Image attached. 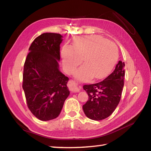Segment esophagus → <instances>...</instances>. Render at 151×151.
<instances>
[{
	"label": "esophagus",
	"mask_w": 151,
	"mask_h": 151,
	"mask_svg": "<svg viewBox=\"0 0 151 151\" xmlns=\"http://www.w3.org/2000/svg\"><path fill=\"white\" fill-rule=\"evenodd\" d=\"M68 87H69L70 90L74 93H76V92H78L81 90V86L73 80H70L68 82Z\"/></svg>",
	"instance_id": "esophagus-1"
}]
</instances>
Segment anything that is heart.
<instances>
[{
  "mask_svg": "<svg viewBox=\"0 0 151 151\" xmlns=\"http://www.w3.org/2000/svg\"><path fill=\"white\" fill-rule=\"evenodd\" d=\"M63 65L72 73L83 59V65L75 72L76 78L87 81L93 76L101 78L112 70L118 57L114 42L99 36H82L75 38L72 47L65 45L62 50Z\"/></svg>",
  "mask_w": 151,
  "mask_h": 151,
  "instance_id": "b5f03b06",
  "label": "heart"
}]
</instances>
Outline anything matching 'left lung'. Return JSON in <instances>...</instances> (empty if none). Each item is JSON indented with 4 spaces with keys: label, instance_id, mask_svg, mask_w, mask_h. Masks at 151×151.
<instances>
[{
    "label": "left lung",
    "instance_id": "1",
    "mask_svg": "<svg viewBox=\"0 0 151 151\" xmlns=\"http://www.w3.org/2000/svg\"><path fill=\"white\" fill-rule=\"evenodd\" d=\"M124 63L119 60L111 75L99 83L85 85L88 100L83 106L88 119L101 121L114 112L121 98L124 86Z\"/></svg>",
    "mask_w": 151,
    "mask_h": 151
}]
</instances>
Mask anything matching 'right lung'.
<instances>
[{"label": "right lung", "mask_w": 151, "mask_h": 151, "mask_svg": "<svg viewBox=\"0 0 151 151\" xmlns=\"http://www.w3.org/2000/svg\"><path fill=\"white\" fill-rule=\"evenodd\" d=\"M63 36L46 32L36 38L24 65L23 88L28 108L40 121L59 115L70 94L68 78L58 69Z\"/></svg>", "instance_id": "right-lung-1"}]
</instances>
